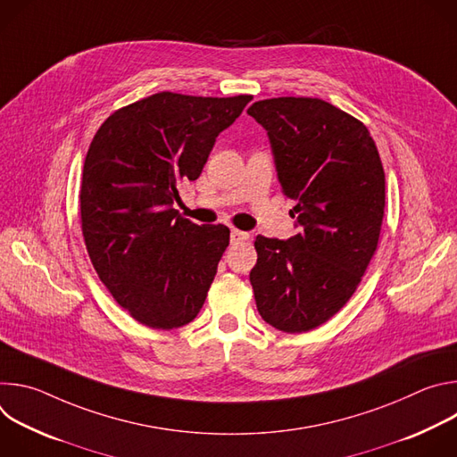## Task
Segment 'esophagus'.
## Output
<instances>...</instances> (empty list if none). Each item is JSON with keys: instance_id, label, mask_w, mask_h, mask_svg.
<instances>
[{"instance_id": "1", "label": "esophagus", "mask_w": 457, "mask_h": 457, "mask_svg": "<svg viewBox=\"0 0 457 457\" xmlns=\"http://www.w3.org/2000/svg\"><path fill=\"white\" fill-rule=\"evenodd\" d=\"M229 238H231V244H238V242L247 240V238H249V235H247L245 231H240V229H231Z\"/></svg>"}]
</instances>
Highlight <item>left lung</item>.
<instances>
[{
    "label": "left lung",
    "instance_id": "left-lung-1",
    "mask_svg": "<svg viewBox=\"0 0 457 457\" xmlns=\"http://www.w3.org/2000/svg\"><path fill=\"white\" fill-rule=\"evenodd\" d=\"M247 113L266 128L300 233L254 240L256 309L284 333H307L354 295L378 247L385 171L367 126L328 101L275 97Z\"/></svg>",
    "mask_w": 457,
    "mask_h": 457
}]
</instances>
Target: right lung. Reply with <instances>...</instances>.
Returning a JSON list of instances; mask_svg holds the SVG:
<instances>
[{
  "label": "right lung",
  "instance_id": "add662e5",
  "mask_svg": "<svg viewBox=\"0 0 457 457\" xmlns=\"http://www.w3.org/2000/svg\"><path fill=\"white\" fill-rule=\"evenodd\" d=\"M251 99L159 92L115 110L90 143L79 191L87 251L113 300L152 329L182 328L204 305L229 229L180 217L177 184L199 179Z\"/></svg>",
  "mask_w": 457,
  "mask_h": 457
}]
</instances>
